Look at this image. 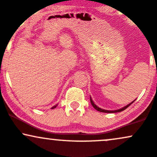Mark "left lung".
Wrapping results in <instances>:
<instances>
[{
    "instance_id": "8db88e82",
    "label": "left lung",
    "mask_w": 157,
    "mask_h": 157,
    "mask_svg": "<svg viewBox=\"0 0 157 157\" xmlns=\"http://www.w3.org/2000/svg\"><path fill=\"white\" fill-rule=\"evenodd\" d=\"M90 101H91V104H92V105L93 106V107L94 108V109H95L96 110H98V111H99V112H101V113H118V112H121V111H123V110H124V109H126L127 107H128L129 106H130V105H131L132 103H133V101H132V103H130V104H129L128 105H127V106H125L124 107H123V108H121V109H117V110H106V109H101V108H100V107H98V106H96L95 104H94V103L93 102V101H92V98H91V97H90Z\"/></svg>"
}]
</instances>
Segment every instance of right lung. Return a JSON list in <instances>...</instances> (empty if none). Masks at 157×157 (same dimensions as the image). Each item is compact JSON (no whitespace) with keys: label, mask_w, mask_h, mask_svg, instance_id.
<instances>
[{"label":"right lung","mask_w":157,"mask_h":157,"mask_svg":"<svg viewBox=\"0 0 157 157\" xmlns=\"http://www.w3.org/2000/svg\"><path fill=\"white\" fill-rule=\"evenodd\" d=\"M56 106H57V105H56V106H53V107H52V109H54V108H56Z\"/></svg>","instance_id":"add662e5"}]
</instances>
